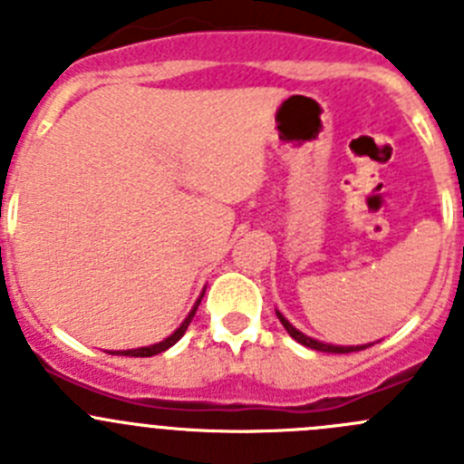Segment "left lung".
<instances>
[{"label":"left lung","mask_w":464,"mask_h":464,"mask_svg":"<svg viewBox=\"0 0 464 464\" xmlns=\"http://www.w3.org/2000/svg\"><path fill=\"white\" fill-rule=\"evenodd\" d=\"M276 315H279L281 324L285 327V332L293 336V339L297 341V343L306 345V348L311 350H320V353H334V354H345V353H357V350H363V348H371L373 343H363V345H334V343H324V341H318L314 339V336H306L304 332H300L295 327V324L291 323V320L285 318L284 314H281L279 309H276Z\"/></svg>","instance_id":"1"}]
</instances>
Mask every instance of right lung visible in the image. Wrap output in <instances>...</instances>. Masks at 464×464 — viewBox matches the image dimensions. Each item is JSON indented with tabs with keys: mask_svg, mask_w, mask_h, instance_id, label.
<instances>
[{
	"mask_svg": "<svg viewBox=\"0 0 464 464\" xmlns=\"http://www.w3.org/2000/svg\"><path fill=\"white\" fill-rule=\"evenodd\" d=\"M203 293H206V291H203ZM203 293H201V295H198V300L194 302V306H192V309H189L188 318H185L183 323H180V327H176V332H173V334H169L167 339L158 341V343H153V345H141V348H130V350H111L110 354H125V357H153V354H158V353H164V350H167V348H171V345L176 343V341H179L180 336L185 334V330H188V327H189V323H192L194 314H197L198 304H201V297H203Z\"/></svg>",
	"mask_w": 464,
	"mask_h": 464,
	"instance_id": "obj_1",
	"label": "right lung"
}]
</instances>
